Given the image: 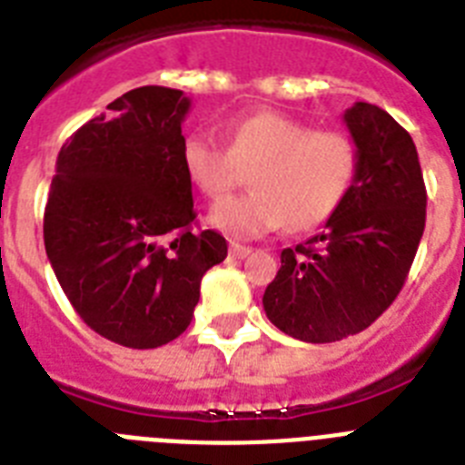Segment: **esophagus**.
Returning a JSON list of instances; mask_svg holds the SVG:
<instances>
[{
	"label": "esophagus",
	"mask_w": 465,
	"mask_h": 465,
	"mask_svg": "<svg viewBox=\"0 0 465 465\" xmlns=\"http://www.w3.org/2000/svg\"><path fill=\"white\" fill-rule=\"evenodd\" d=\"M249 253H252V247H244V244H235V242L230 244V256H232V259H247Z\"/></svg>",
	"instance_id": "34e87169"
}]
</instances>
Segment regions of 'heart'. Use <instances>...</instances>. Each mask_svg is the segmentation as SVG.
Masks as SVG:
<instances>
[{"instance_id":"heart-1","label":"heart","mask_w":465,"mask_h":465,"mask_svg":"<svg viewBox=\"0 0 465 465\" xmlns=\"http://www.w3.org/2000/svg\"><path fill=\"white\" fill-rule=\"evenodd\" d=\"M228 145L212 134L193 131L181 143V166L190 183L218 200L247 172L252 193L218 202L212 225L232 237H259L280 228L305 232L339 212L360 172V148L348 134L312 129L275 110L232 119Z\"/></svg>"}]
</instances>
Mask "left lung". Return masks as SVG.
Returning <instances> with one entry per match:
<instances>
[{
	"instance_id": "1",
	"label": "left lung",
	"mask_w": 465,
	"mask_h": 465,
	"mask_svg": "<svg viewBox=\"0 0 465 465\" xmlns=\"http://www.w3.org/2000/svg\"><path fill=\"white\" fill-rule=\"evenodd\" d=\"M360 172L320 235L282 252L265 315L305 343L360 334L398 299L426 228V185L411 136L379 105L343 114Z\"/></svg>"
}]
</instances>
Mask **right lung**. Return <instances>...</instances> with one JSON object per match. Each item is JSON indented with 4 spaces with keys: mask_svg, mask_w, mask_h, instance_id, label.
Segmentation results:
<instances>
[{
    "mask_svg": "<svg viewBox=\"0 0 465 465\" xmlns=\"http://www.w3.org/2000/svg\"><path fill=\"white\" fill-rule=\"evenodd\" d=\"M74 131L55 160L44 247L77 315L126 348L178 339L200 282L228 256L216 230H194L181 166L183 91H126Z\"/></svg>",
    "mask_w": 465,
    "mask_h": 465,
    "instance_id": "add662e5",
    "label": "right lung"
}]
</instances>
